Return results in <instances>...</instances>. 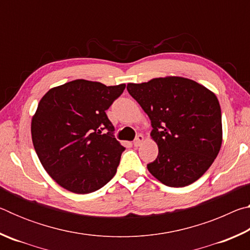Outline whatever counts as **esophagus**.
<instances>
[{
  "instance_id": "esophagus-1",
  "label": "esophagus",
  "mask_w": 250,
  "mask_h": 250,
  "mask_svg": "<svg viewBox=\"0 0 250 250\" xmlns=\"http://www.w3.org/2000/svg\"><path fill=\"white\" fill-rule=\"evenodd\" d=\"M143 140H145V137H143L142 134H138L137 138H135L134 141H133V146H139L143 142Z\"/></svg>"
}]
</instances>
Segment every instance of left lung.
<instances>
[{
  "label": "left lung",
  "mask_w": 250,
  "mask_h": 250,
  "mask_svg": "<svg viewBox=\"0 0 250 250\" xmlns=\"http://www.w3.org/2000/svg\"><path fill=\"white\" fill-rule=\"evenodd\" d=\"M128 92L149 116L151 137L159 147L147 170L171 188L189 185L216 159L223 140L217 97L194 80L154 78L128 83Z\"/></svg>",
  "instance_id": "left-lung-1"
}]
</instances>
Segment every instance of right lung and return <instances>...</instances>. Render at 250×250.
<instances>
[{
    "mask_svg": "<svg viewBox=\"0 0 250 250\" xmlns=\"http://www.w3.org/2000/svg\"><path fill=\"white\" fill-rule=\"evenodd\" d=\"M125 83L77 79L52 88L32 119V140L49 176L67 191L88 194L115 176L125 147L105 115Z\"/></svg>",
    "mask_w": 250,
    "mask_h": 250,
    "instance_id": "add662e5",
    "label": "right lung"
}]
</instances>
